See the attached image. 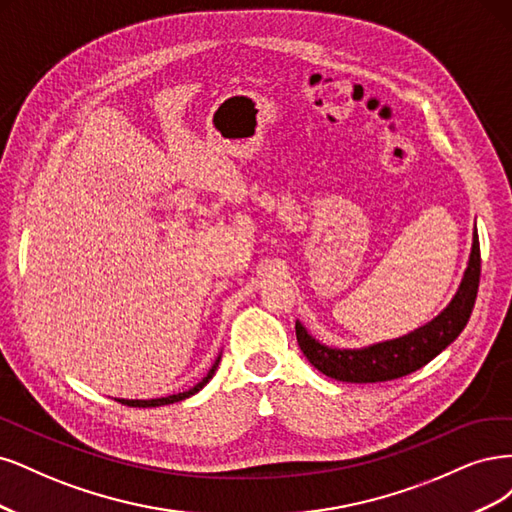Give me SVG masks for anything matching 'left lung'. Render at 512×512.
Listing matches in <instances>:
<instances>
[{"label": "left lung", "mask_w": 512, "mask_h": 512, "mask_svg": "<svg viewBox=\"0 0 512 512\" xmlns=\"http://www.w3.org/2000/svg\"><path fill=\"white\" fill-rule=\"evenodd\" d=\"M478 283H481V244H478V236L474 232L470 263L457 295L447 310L440 312L432 323L419 327L417 332L361 351L327 349L308 336L300 323H295V336H298L300 349L310 364L329 378H336L342 383L393 381V378H402L430 364L440 351L447 349L464 332L476 302Z\"/></svg>", "instance_id": "1"}]
</instances>
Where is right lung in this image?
<instances>
[{
  "mask_svg": "<svg viewBox=\"0 0 512 512\" xmlns=\"http://www.w3.org/2000/svg\"><path fill=\"white\" fill-rule=\"evenodd\" d=\"M219 361L221 359H217L214 361V366L210 368V372L202 378L200 383H197L193 389H189V391H185V393H178V395H168V398H159V400H117V402H121V404H125V406H131V408H153V406H166V404H174V402H180V400H185V398H189V395H193V393H197L200 391L210 378H212V374H214V370L219 368Z\"/></svg>",
  "mask_w": 512,
  "mask_h": 512,
  "instance_id": "obj_1",
  "label": "right lung"
}]
</instances>
